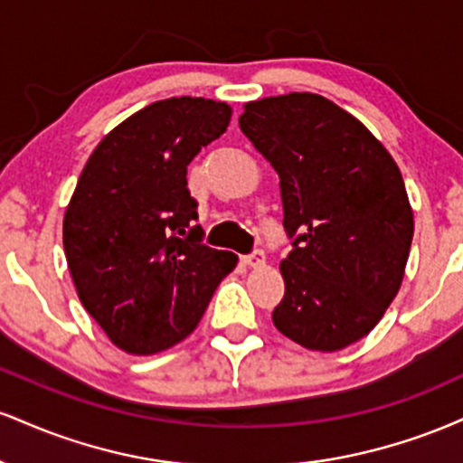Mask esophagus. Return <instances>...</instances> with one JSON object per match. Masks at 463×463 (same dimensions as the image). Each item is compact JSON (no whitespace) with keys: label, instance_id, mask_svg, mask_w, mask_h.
<instances>
[{"label":"esophagus","instance_id":"obj_1","mask_svg":"<svg viewBox=\"0 0 463 463\" xmlns=\"http://www.w3.org/2000/svg\"><path fill=\"white\" fill-rule=\"evenodd\" d=\"M243 263H246L248 268H261V265H265V252L259 248L252 250V252L243 257Z\"/></svg>","mask_w":463,"mask_h":463}]
</instances>
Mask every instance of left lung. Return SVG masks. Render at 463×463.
<instances>
[{
    "mask_svg": "<svg viewBox=\"0 0 463 463\" xmlns=\"http://www.w3.org/2000/svg\"><path fill=\"white\" fill-rule=\"evenodd\" d=\"M239 128L279 174L294 239L274 326L322 353L359 342L405 276L413 213L401 169L359 119L316 93L248 102Z\"/></svg>",
    "mask_w": 463,
    "mask_h": 463,
    "instance_id": "obj_1",
    "label": "left lung"
}]
</instances>
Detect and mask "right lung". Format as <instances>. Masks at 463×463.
Wrapping results in <instances>:
<instances>
[{
    "label": "right lung",
    "mask_w": 463,
    "mask_h": 463,
    "mask_svg": "<svg viewBox=\"0 0 463 463\" xmlns=\"http://www.w3.org/2000/svg\"><path fill=\"white\" fill-rule=\"evenodd\" d=\"M231 106L169 98L99 141L73 191L62 243L84 309L115 346L154 354L198 326L237 254L202 243L187 165L224 135Z\"/></svg>",
    "instance_id": "obj_1"
}]
</instances>
